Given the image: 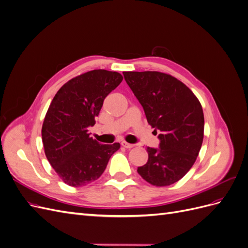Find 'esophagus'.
<instances>
[{"mask_svg":"<svg viewBox=\"0 0 248 248\" xmlns=\"http://www.w3.org/2000/svg\"><path fill=\"white\" fill-rule=\"evenodd\" d=\"M121 145H122L124 148H126V149H131V148L134 147V145L129 144V142H126V141H122Z\"/></svg>","mask_w":248,"mask_h":248,"instance_id":"1","label":"esophagus"}]
</instances>
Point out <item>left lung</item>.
Masks as SVG:
<instances>
[{
	"label": "left lung",
	"mask_w": 248,
	"mask_h": 248,
	"mask_svg": "<svg viewBox=\"0 0 248 248\" xmlns=\"http://www.w3.org/2000/svg\"><path fill=\"white\" fill-rule=\"evenodd\" d=\"M124 78L142 108L149 125L160 131L158 149L147 148L148 161L138 168L154 186L178 182L188 171L204 139V112L191 90L176 78L158 71H124Z\"/></svg>",
	"instance_id": "obj_1"
}]
</instances>
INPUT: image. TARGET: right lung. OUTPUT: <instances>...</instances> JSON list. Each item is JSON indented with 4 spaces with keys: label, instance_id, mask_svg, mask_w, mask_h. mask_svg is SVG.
I'll use <instances>...</instances> for the list:
<instances>
[{
    "label": "right lung",
    "instance_id": "obj_1",
    "mask_svg": "<svg viewBox=\"0 0 248 248\" xmlns=\"http://www.w3.org/2000/svg\"><path fill=\"white\" fill-rule=\"evenodd\" d=\"M123 79L115 71L96 69L71 78L52 99L42 125L44 153L62 181L73 187L98 179L119 142L101 145L88 133L103 100Z\"/></svg>",
    "mask_w": 248,
    "mask_h": 248
}]
</instances>
